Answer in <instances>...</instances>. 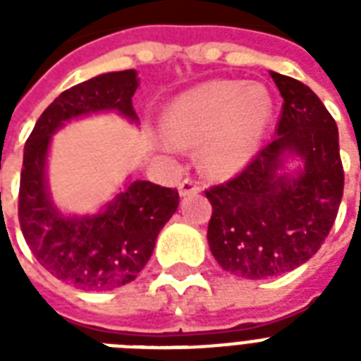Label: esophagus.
Returning a JSON list of instances; mask_svg holds the SVG:
<instances>
[{
    "instance_id": "34e87169",
    "label": "esophagus",
    "mask_w": 361,
    "mask_h": 361,
    "mask_svg": "<svg viewBox=\"0 0 361 361\" xmlns=\"http://www.w3.org/2000/svg\"><path fill=\"white\" fill-rule=\"evenodd\" d=\"M202 185L198 183V181L191 180V178H185V180L180 181V185H178V191H180L181 197H187V195H197L200 192Z\"/></svg>"
}]
</instances>
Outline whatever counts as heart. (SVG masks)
<instances>
[{"label": "heart", "instance_id": "obj_1", "mask_svg": "<svg viewBox=\"0 0 361 361\" xmlns=\"http://www.w3.org/2000/svg\"><path fill=\"white\" fill-rule=\"evenodd\" d=\"M271 112L274 103L262 86L209 82L172 104L163 142L169 149H180L181 142H204V166L212 174L231 176L251 161Z\"/></svg>", "mask_w": 361, "mask_h": 361}]
</instances>
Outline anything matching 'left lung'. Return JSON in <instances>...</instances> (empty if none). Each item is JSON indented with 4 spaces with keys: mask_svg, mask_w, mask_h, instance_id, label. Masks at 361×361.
Instances as JSON below:
<instances>
[{
    "mask_svg": "<svg viewBox=\"0 0 361 361\" xmlns=\"http://www.w3.org/2000/svg\"><path fill=\"white\" fill-rule=\"evenodd\" d=\"M269 76L283 97L277 136L240 174L206 189L212 255L243 279L277 277L307 262L336 223L345 187L336 120L303 82ZM285 152L302 157L298 178L279 174Z\"/></svg>",
    "mask_w": 361,
    "mask_h": 361,
    "instance_id": "8db88e82",
    "label": "left lung"
}]
</instances>
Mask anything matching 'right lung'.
Segmentation results:
<instances>
[{
	"instance_id": "1",
	"label": "right lung",
	"mask_w": 361,
	"mask_h": 361,
	"mask_svg": "<svg viewBox=\"0 0 361 361\" xmlns=\"http://www.w3.org/2000/svg\"><path fill=\"white\" fill-rule=\"evenodd\" d=\"M138 82L133 69L99 75L65 90L37 120L24 147L18 221L25 243L42 268L82 290H114L136 279L159 232L174 215L180 195L152 181H133L103 214L69 219L48 197L44 164L50 135L76 116L116 110L136 120Z\"/></svg>"
}]
</instances>
